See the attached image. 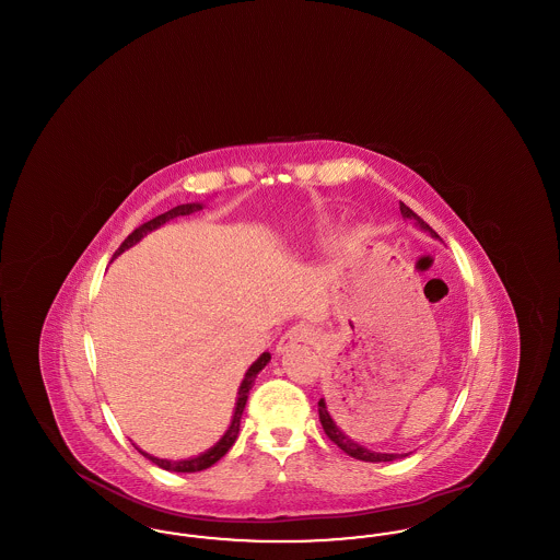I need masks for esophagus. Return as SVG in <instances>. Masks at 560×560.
<instances>
[{
  "instance_id": "obj_1",
  "label": "esophagus",
  "mask_w": 560,
  "mask_h": 560,
  "mask_svg": "<svg viewBox=\"0 0 560 560\" xmlns=\"http://www.w3.org/2000/svg\"><path fill=\"white\" fill-rule=\"evenodd\" d=\"M315 340V334L308 329V327H302V325H295L290 331L283 334V338L279 340L277 345V352H285L288 348L295 347L300 342H313Z\"/></svg>"
}]
</instances>
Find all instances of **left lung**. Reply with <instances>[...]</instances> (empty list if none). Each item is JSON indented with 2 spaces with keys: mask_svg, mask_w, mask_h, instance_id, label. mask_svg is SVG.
Masks as SVG:
<instances>
[{
  "mask_svg": "<svg viewBox=\"0 0 560 560\" xmlns=\"http://www.w3.org/2000/svg\"><path fill=\"white\" fill-rule=\"evenodd\" d=\"M400 213L405 215V218H411V220H416V224L420 226V229H424L428 231L432 237H439L430 226H428L427 222L418 215V213L413 212V210H409L405 203H400ZM336 416H334V411L329 409V402L325 405V399L319 400V420L320 427L325 430V434L329 436V441L331 443H336L342 452L350 455V457H354V459H361V462H393V459H399V457H405V455H399V453H377L370 452V450H365L361 443H357V441H352L350 436H348L347 432H345V428L340 427V422L338 420H334Z\"/></svg>",
  "mask_w": 560,
  "mask_h": 560,
  "instance_id": "obj_1",
  "label": "left lung"
}]
</instances>
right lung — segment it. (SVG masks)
I'll list each match as a JSON object with an SVG mask.
<instances>
[{"label": "right lung", "mask_w": 560, "mask_h": 560, "mask_svg": "<svg viewBox=\"0 0 560 560\" xmlns=\"http://www.w3.org/2000/svg\"><path fill=\"white\" fill-rule=\"evenodd\" d=\"M201 208H203L201 203H183V206L172 208L170 212L155 215L153 220H149V222H144L142 226H138V229L133 231L132 235H128V240L124 241V243L117 247V252L113 254V258H117L121 252H126L128 247H132L133 243H138V241L142 240L147 233H151V231L160 229L161 224H165V222H170V220H174V218H180V215H188V213L197 212V210H201ZM268 361H270V354H268V352H262V354H260V359H258V361H254V363H252V368H249L247 373H245V377H243V382H241L240 393H237V405H235V413H233L231 427H229V430L224 432V436L213 445L212 450H208V452L201 453V455H197V457H190V459H178V462H172V459H160V457L149 455V453L144 452L140 453H142L144 457H149L153 464H158L160 468H163V470H170V472H199V470L210 468V466L215 464L224 453L229 452V450L233 447V443L237 441L241 416H243V409H245V402H247V395H249V390H252V386H254L256 375L267 368Z\"/></svg>", "instance_id": "right-lung-1"}]
</instances>
